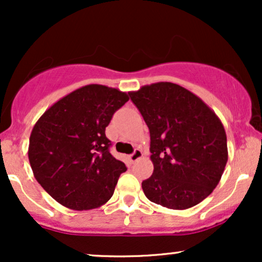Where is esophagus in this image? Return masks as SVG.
<instances>
[{"label": "esophagus", "mask_w": 262, "mask_h": 262, "mask_svg": "<svg viewBox=\"0 0 262 262\" xmlns=\"http://www.w3.org/2000/svg\"><path fill=\"white\" fill-rule=\"evenodd\" d=\"M141 158H143V151H141L140 149H135V151L133 152V154L128 156L129 161H130V162H135V161L140 160Z\"/></svg>", "instance_id": "obj_1"}]
</instances>
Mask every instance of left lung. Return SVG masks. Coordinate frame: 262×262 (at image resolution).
<instances>
[{
  "mask_svg": "<svg viewBox=\"0 0 262 262\" xmlns=\"http://www.w3.org/2000/svg\"><path fill=\"white\" fill-rule=\"evenodd\" d=\"M150 130L152 175L141 183L151 202L188 209L217 187L228 161L219 117L185 87L156 82L129 92Z\"/></svg>",
  "mask_w": 262,
  "mask_h": 262,
  "instance_id": "1",
  "label": "left lung"
}]
</instances>
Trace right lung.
I'll return each mask as SVG.
<instances>
[{
	"mask_svg": "<svg viewBox=\"0 0 262 262\" xmlns=\"http://www.w3.org/2000/svg\"><path fill=\"white\" fill-rule=\"evenodd\" d=\"M128 100L114 87L86 85L56 101L34 124L28 146L33 175L61 206L95 209L113 196L127 167L108 150L106 127Z\"/></svg>",
	"mask_w": 262,
	"mask_h": 262,
	"instance_id": "right-lung-1",
	"label": "right lung"
}]
</instances>
